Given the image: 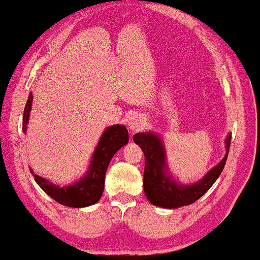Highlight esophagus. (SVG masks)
Segmentation results:
<instances>
[{"instance_id": "esophagus-1", "label": "esophagus", "mask_w": 260, "mask_h": 260, "mask_svg": "<svg viewBox=\"0 0 260 260\" xmlns=\"http://www.w3.org/2000/svg\"><path fill=\"white\" fill-rule=\"evenodd\" d=\"M145 124H146V120L144 119V116H141L138 113L132 114L129 117L128 126L130 128V130H132V131H138L140 129H143Z\"/></svg>"}]
</instances>
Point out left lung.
<instances>
[{
	"instance_id": "1",
	"label": "left lung",
	"mask_w": 260,
	"mask_h": 260,
	"mask_svg": "<svg viewBox=\"0 0 260 260\" xmlns=\"http://www.w3.org/2000/svg\"><path fill=\"white\" fill-rule=\"evenodd\" d=\"M134 141L145 155L144 191L149 202L161 208L174 209L193 204L218 179L226 163L231 134L225 138L226 153L219 163L210 169L203 179L191 184L180 183L170 172L166 159L165 146L161 137L156 132H138L134 136Z\"/></svg>"
}]
</instances>
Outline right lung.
Returning <instances> with one entry per match:
<instances>
[{"label":"right lung","instance_id":"right-lung-1","mask_svg":"<svg viewBox=\"0 0 260 260\" xmlns=\"http://www.w3.org/2000/svg\"><path fill=\"white\" fill-rule=\"evenodd\" d=\"M32 94L28 96L27 104L23 111L22 131L26 134L27 124L29 122V115L31 111ZM129 134L125 125L114 124L107 128L103 132L102 137L97 143L96 148L92 153L89 166L86 173L69 185H56L52 183L50 180L44 179L32 172L37 184L45 192L58 204L64 205L68 207L82 208L96 204L101 199L103 191H104L105 174L109 164L114 154L124 145L128 144Z\"/></svg>","mask_w":260,"mask_h":260}]
</instances>
